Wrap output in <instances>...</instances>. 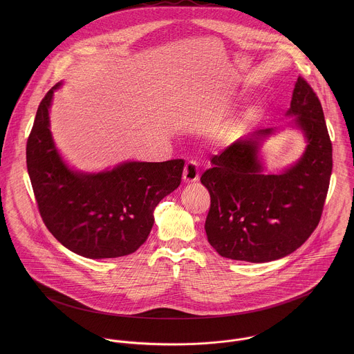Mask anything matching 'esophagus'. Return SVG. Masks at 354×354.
<instances>
[{
	"instance_id": "34e87169",
	"label": "esophagus",
	"mask_w": 354,
	"mask_h": 354,
	"mask_svg": "<svg viewBox=\"0 0 354 354\" xmlns=\"http://www.w3.org/2000/svg\"><path fill=\"white\" fill-rule=\"evenodd\" d=\"M183 180L189 184V183H196L199 180V166L195 160H188L184 173H183Z\"/></svg>"
}]
</instances>
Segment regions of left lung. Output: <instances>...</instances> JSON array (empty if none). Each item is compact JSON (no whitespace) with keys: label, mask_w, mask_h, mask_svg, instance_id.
Listing matches in <instances>:
<instances>
[{"label":"left lung","mask_w":354,"mask_h":354,"mask_svg":"<svg viewBox=\"0 0 354 354\" xmlns=\"http://www.w3.org/2000/svg\"><path fill=\"white\" fill-rule=\"evenodd\" d=\"M288 114L297 115L306 149L281 174H263L257 159L261 140L274 129L240 138L209 158L201 177L209 192L205 233L223 257L266 263L295 252L319 225L333 170V145L322 103L299 77Z\"/></svg>","instance_id":"8db88e82"}]
</instances>
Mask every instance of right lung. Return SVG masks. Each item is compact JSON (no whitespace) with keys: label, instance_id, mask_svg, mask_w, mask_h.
<instances>
[{"label":"right lung","instance_id":"add662e5","mask_svg":"<svg viewBox=\"0 0 354 354\" xmlns=\"http://www.w3.org/2000/svg\"><path fill=\"white\" fill-rule=\"evenodd\" d=\"M55 84L39 103L27 140V169L44 223L69 251L88 259L133 253L147 240L153 209L178 188L184 159L127 162L84 174L58 155L49 129Z\"/></svg>","mask_w":354,"mask_h":354}]
</instances>
